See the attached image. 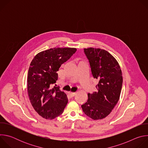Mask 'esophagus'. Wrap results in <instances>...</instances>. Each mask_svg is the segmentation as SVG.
Here are the masks:
<instances>
[{"label":"esophagus","instance_id":"esophagus-1","mask_svg":"<svg viewBox=\"0 0 148 148\" xmlns=\"http://www.w3.org/2000/svg\"><path fill=\"white\" fill-rule=\"evenodd\" d=\"M69 95H70L71 97H73L75 95V92H69Z\"/></svg>","mask_w":148,"mask_h":148}]
</instances>
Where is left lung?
Returning <instances> with one entry per match:
<instances>
[{
  "mask_svg": "<svg viewBox=\"0 0 148 148\" xmlns=\"http://www.w3.org/2000/svg\"><path fill=\"white\" fill-rule=\"evenodd\" d=\"M91 73L98 80L97 90L88 94V99L81 105L83 112L94 120L107 116L118 103L122 89V71L116 60L107 51L90 47L84 49Z\"/></svg>",
  "mask_w": 148,
  "mask_h": 148,
  "instance_id": "obj_1",
  "label": "left lung"
}]
</instances>
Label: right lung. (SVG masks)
<instances>
[{
  "mask_svg": "<svg viewBox=\"0 0 148 148\" xmlns=\"http://www.w3.org/2000/svg\"><path fill=\"white\" fill-rule=\"evenodd\" d=\"M77 51L75 48H53L41 51L32 60L28 71L27 92L34 110L46 119L60 115L68 102L67 95L52 85L58 79L61 64Z\"/></svg>",
  "mask_w": 148,
  "mask_h": 148,
  "instance_id": "add662e5",
  "label": "right lung"
}]
</instances>
